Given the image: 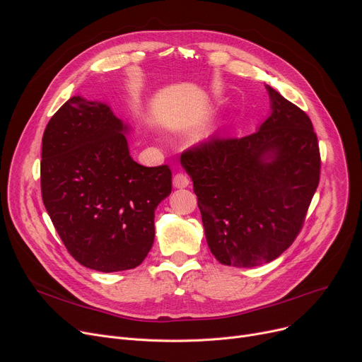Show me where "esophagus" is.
<instances>
[{"label": "esophagus", "instance_id": "1", "mask_svg": "<svg viewBox=\"0 0 362 362\" xmlns=\"http://www.w3.org/2000/svg\"><path fill=\"white\" fill-rule=\"evenodd\" d=\"M189 183H191V180H189V177L183 173H177L173 176V186L177 187V189H182V187H187Z\"/></svg>", "mask_w": 362, "mask_h": 362}]
</instances>
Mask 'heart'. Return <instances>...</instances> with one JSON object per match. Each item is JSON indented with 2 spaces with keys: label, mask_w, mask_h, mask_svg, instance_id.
<instances>
[{
  "label": "heart",
  "mask_w": 362,
  "mask_h": 362,
  "mask_svg": "<svg viewBox=\"0 0 362 362\" xmlns=\"http://www.w3.org/2000/svg\"><path fill=\"white\" fill-rule=\"evenodd\" d=\"M214 133H216V127H214V126L202 127L201 130L197 132L195 141H197V142H206V141H210V139L214 136Z\"/></svg>",
  "instance_id": "b5f03b06"
}]
</instances>
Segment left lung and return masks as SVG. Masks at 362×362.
<instances>
[{
	"label": "left lung",
	"instance_id": "obj_1",
	"mask_svg": "<svg viewBox=\"0 0 362 362\" xmlns=\"http://www.w3.org/2000/svg\"><path fill=\"white\" fill-rule=\"evenodd\" d=\"M272 114L255 133L213 139L182 154L208 248L224 265L257 267L286 251L320 180L310 117L265 85Z\"/></svg>",
	"mask_w": 362,
	"mask_h": 362
}]
</instances>
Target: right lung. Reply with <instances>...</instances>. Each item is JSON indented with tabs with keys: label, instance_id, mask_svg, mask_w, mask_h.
I'll list each match as a JSON object with an SVG mask.
<instances>
[{
	"label": "right lung",
	"instance_id": "add662e5",
	"mask_svg": "<svg viewBox=\"0 0 362 362\" xmlns=\"http://www.w3.org/2000/svg\"><path fill=\"white\" fill-rule=\"evenodd\" d=\"M130 127L110 105L81 95L62 105L42 138V201L70 255L92 270L135 269L156 236V208L171 194L167 165L133 161Z\"/></svg>",
	"mask_w": 362,
	"mask_h": 362
}]
</instances>
